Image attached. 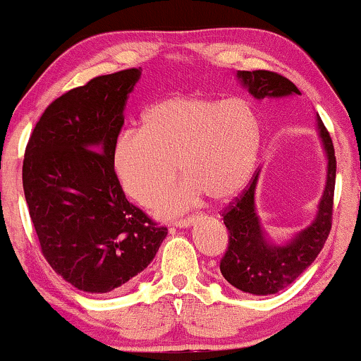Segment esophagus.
<instances>
[{
  "mask_svg": "<svg viewBox=\"0 0 361 361\" xmlns=\"http://www.w3.org/2000/svg\"><path fill=\"white\" fill-rule=\"evenodd\" d=\"M194 221H195L194 217L179 219V221H176V222H174V226H176V227H179V228H189V227L192 226V224H194Z\"/></svg>",
  "mask_w": 361,
  "mask_h": 361,
  "instance_id": "esophagus-1",
  "label": "esophagus"
}]
</instances>
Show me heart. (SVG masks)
<instances>
[{
    "label": "heart",
    "instance_id": "1",
    "mask_svg": "<svg viewBox=\"0 0 361 361\" xmlns=\"http://www.w3.org/2000/svg\"><path fill=\"white\" fill-rule=\"evenodd\" d=\"M260 142L262 123L249 101L180 92L156 102L142 129L119 134L114 169L130 197L154 207L179 179L180 165L187 179L162 204L177 214L205 194L217 202L235 197L254 174Z\"/></svg>",
    "mask_w": 361,
    "mask_h": 361
}]
</instances>
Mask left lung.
<instances>
[{
    "label": "left lung",
    "mask_w": 361,
    "mask_h": 361,
    "mask_svg": "<svg viewBox=\"0 0 361 361\" xmlns=\"http://www.w3.org/2000/svg\"><path fill=\"white\" fill-rule=\"evenodd\" d=\"M237 79L259 101L300 94L292 81L272 71H238ZM317 128L326 156V182L310 226L295 233L282 245L267 237L255 210V189L260 171L255 172L240 197L224 210L228 247L221 260V272L224 279L240 292L252 295L280 292L300 277L324 249L331 228L336 159L329 130L318 114Z\"/></svg>",
    "instance_id": "obj_1"
}]
</instances>
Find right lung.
Returning <instances> with one entry per match:
<instances>
[{"mask_svg":"<svg viewBox=\"0 0 361 361\" xmlns=\"http://www.w3.org/2000/svg\"><path fill=\"white\" fill-rule=\"evenodd\" d=\"M140 69L91 79L46 107L27 140L23 189L41 252L78 290L128 287L167 235L126 199L114 171L124 107Z\"/></svg>","mask_w":361,"mask_h":361,"instance_id":"1","label":"right lung"}]
</instances>
